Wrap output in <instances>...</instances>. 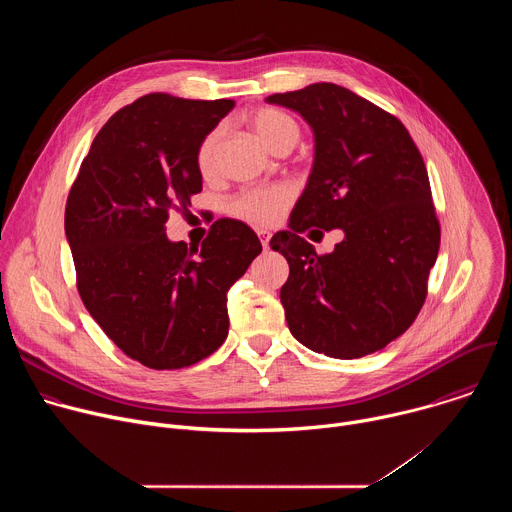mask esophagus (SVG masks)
<instances>
[{"label":"esophagus","instance_id":"1","mask_svg":"<svg viewBox=\"0 0 512 512\" xmlns=\"http://www.w3.org/2000/svg\"><path fill=\"white\" fill-rule=\"evenodd\" d=\"M257 235H259V239H261V245H263V249H267V247H269V239H271V233H269V231H265V229H259V231H257Z\"/></svg>","mask_w":512,"mask_h":512}]
</instances>
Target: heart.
<instances>
[{
  "mask_svg": "<svg viewBox=\"0 0 512 512\" xmlns=\"http://www.w3.org/2000/svg\"><path fill=\"white\" fill-rule=\"evenodd\" d=\"M247 123L255 133V137L273 154L279 152L281 148H294L300 139V125L296 123V119L273 107L255 109L247 117ZM218 145H221V129H214L202 139L200 148L196 152V166L204 178L214 174ZM289 202H291L289 188L273 186V188L247 190L239 194L229 208L235 216L243 218L247 223L273 225Z\"/></svg>",
  "mask_w": 512,
  "mask_h": 512,
  "instance_id": "obj_1",
  "label": "heart"
}]
</instances>
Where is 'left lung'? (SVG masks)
<instances>
[{"label":"left lung","mask_w":512,"mask_h":512,"mask_svg":"<svg viewBox=\"0 0 512 512\" xmlns=\"http://www.w3.org/2000/svg\"><path fill=\"white\" fill-rule=\"evenodd\" d=\"M304 117L314 131V166L289 216L269 241L289 263L281 304L289 332L314 352L360 358L399 338L417 318L440 223L423 158L391 113L332 85L265 99ZM342 228L318 256L299 235Z\"/></svg>","instance_id":"left-lung-1"}]
</instances>
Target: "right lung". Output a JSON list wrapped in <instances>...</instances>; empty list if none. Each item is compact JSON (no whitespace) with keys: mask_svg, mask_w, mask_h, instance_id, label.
Here are the masks:
<instances>
[{"mask_svg":"<svg viewBox=\"0 0 512 512\" xmlns=\"http://www.w3.org/2000/svg\"><path fill=\"white\" fill-rule=\"evenodd\" d=\"M235 101L152 93L97 133L70 188L64 233L81 300L103 332L156 371L210 356L229 334L227 294L261 253L241 221L221 218L200 247L166 237L170 210L202 190L196 152Z\"/></svg>","mask_w":512,"mask_h":512,"instance_id":"add662e5","label":"right lung"}]
</instances>
